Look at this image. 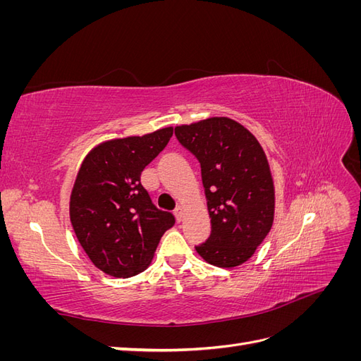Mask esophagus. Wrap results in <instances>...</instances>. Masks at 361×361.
Returning a JSON list of instances; mask_svg holds the SVG:
<instances>
[{"instance_id": "esophagus-1", "label": "esophagus", "mask_w": 361, "mask_h": 361, "mask_svg": "<svg viewBox=\"0 0 361 361\" xmlns=\"http://www.w3.org/2000/svg\"><path fill=\"white\" fill-rule=\"evenodd\" d=\"M174 216H176V221L178 223H180L182 220H183V207L182 206H179L176 211H174Z\"/></svg>"}]
</instances>
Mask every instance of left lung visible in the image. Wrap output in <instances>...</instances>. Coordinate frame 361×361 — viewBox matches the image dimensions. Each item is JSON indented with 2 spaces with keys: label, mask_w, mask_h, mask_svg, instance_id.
<instances>
[{
  "label": "left lung",
  "mask_w": 361,
  "mask_h": 361,
  "mask_svg": "<svg viewBox=\"0 0 361 361\" xmlns=\"http://www.w3.org/2000/svg\"><path fill=\"white\" fill-rule=\"evenodd\" d=\"M199 159L212 231L195 247L214 267L235 268L255 255L274 221V180L264 149L241 123L211 117L174 128Z\"/></svg>",
  "instance_id": "obj_1"
}]
</instances>
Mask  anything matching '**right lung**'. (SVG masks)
Listing matches in <instances>:
<instances>
[{
    "label": "right lung",
    "mask_w": 361,
    "mask_h": 361,
    "mask_svg": "<svg viewBox=\"0 0 361 361\" xmlns=\"http://www.w3.org/2000/svg\"><path fill=\"white\" fill-rule=\"evenodd\" d=\"M171 135L169 126L104 141L87 154L76 174L69 202L73 232L93 265L108 276L143 272L174 224L173 214L157 209L140 182L141 171Z\"/></svg>",
    "instance_id": "1"
}]
</instances>
